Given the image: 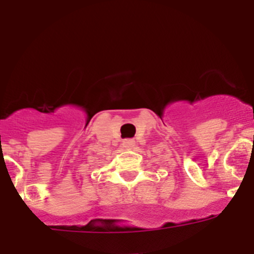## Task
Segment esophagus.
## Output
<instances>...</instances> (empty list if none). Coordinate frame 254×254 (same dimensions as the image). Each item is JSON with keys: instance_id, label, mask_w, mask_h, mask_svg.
Masks as SVG:
<instances>
[{"instance_id": "obj_1", "label": "esophagus", "mask_w": 254, "mask_h": 254, "mask_svg": "<svg viewBox=\"0 0 254 254\" xmlns=\"http://www.w3.org/2000/svg\"><path fill=\"white\" fill-rule=\"evenodd\" d=\"M122 145L126 149H131V147H133L136 145V141L132 140V138H127V140H123Z\"/></svg>"}]
</instances>
